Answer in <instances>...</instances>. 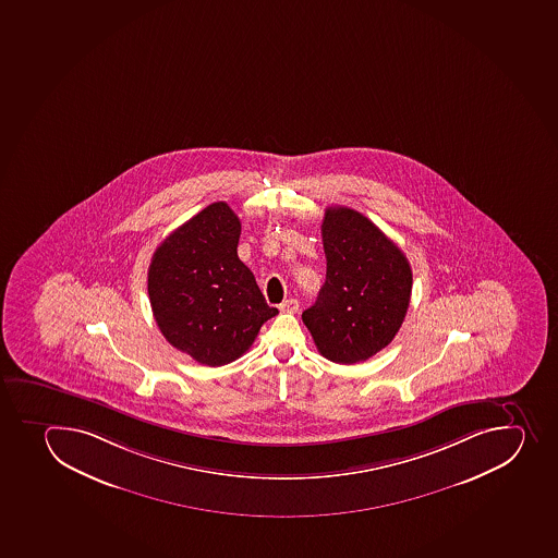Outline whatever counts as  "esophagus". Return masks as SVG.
Segmentation results:
<instances>
[{"label": "esophagus", "instance_id": "1", "mask_svg": "<svg viewBox=\"0 0 558 558\" xmlns=\"http://www.w3.org/2000/svg\"><path fill=\"white\" fill-rule=\"evenodd\" d=\"M298 308H300V303H298V300H294V298H289L286 302L280 303L281 313L294 314Z\"/></svg>", "mask_w": 558, "mask_h": 558}]
</instances>
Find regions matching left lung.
<instances>
[{"mask_svg":"<svg viewBox=\"0 0 558 558\" xmlns=\"http://www.w3.org/2000/svg\"><path fill=\"white\" fill-rule=\"evenodd\" d=\"M327 277L302 319L319 354L352 365L398 335L412 294L403 251L351 207H327L322 223Z\"/></svg>","mask_w":558,"mask_h":558,"instance_id":"left-lung-1","label":"left lung"}]
</instances>
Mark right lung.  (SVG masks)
Returning <instances> with one entry per match:
<instances>
[{
	"label": "right lung",
	"instance_id": "right-lung-1",
	"mask_svg": "<svg viewBox=\"0 0 558 558\" xmlns=\"http://www.w3.org/2000/svg\"><path fill=\"white\" fill-rule=\"evenodd\" d=\"M240 218L213 202L157 247L148 294L160 332L202 365L239 360L262 325L277 316L236 247Z\"/></svg>",
	"mask_w": 558,
	"mask_h": 558
}]
</instances>
